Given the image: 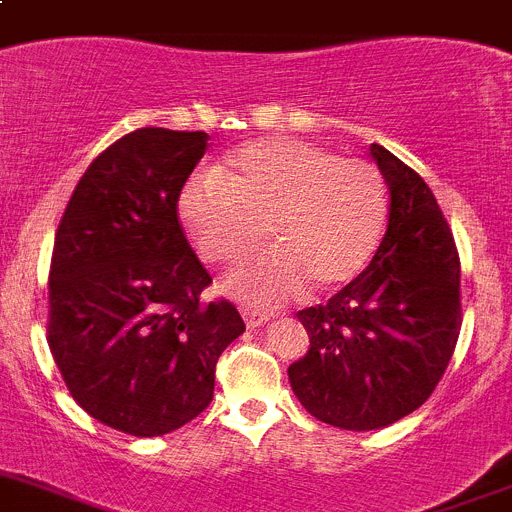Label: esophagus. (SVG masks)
I'll return each instance as SVG.
<instances>
[{"mask_svg":"<svg viewBox=\"0 0 512 512\" xmlns=\"http://www.w3.org/2000/svg\"><path fill=\"white\" fill-rule=\"evenodd\" d=\"M241 314H243V320H246V325L251 327H261L266 325V320H269V314L266 312H259V309H251V307H241Z\"/></svg>","mask_w":512,"mask_h":512,"instance_id":"obj_1","label":"esophagus"}]
</instances>
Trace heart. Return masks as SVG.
<instances>
[{
  "label": "heart",
  "mask_w": 512,
  "mask_h": 512,
  "mask_svg": "<svg viewBox=\"0 0 512 512\" xmlns=\"http://www.w3.org/2000/svg\"><path fill=\"white\" fill-rule=\"evenodd\" d=\"M177 213L208 264H236L264 238L269 253L238 266L223 287L253 304L335 292L358 279L381 246L388 190L373 162L342 159L297 139H259L225 170L192 177Z\"/></svg>",
  "instance_id": "heart-1"
}]
</instances>
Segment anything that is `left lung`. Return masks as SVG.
I'll use <instances>...</instances> for the list:
<instances>
[{"label":"left lung","instance_id":"8db88e82","mask_svg":"<svg viewBox=\"0 0 512 512\" xmlns=\"http://www.w3.org/2000/svg\"><path fill=\"white\" fill-rule=\"evenodd\" d=\"M388 185V228L368 269L325 304L297 312L309 335L289 365L314 419L350 431L409 416L442 381L462 327L459 253L419 172L370 144Z\"/></svg>","mask_w":512,"mask_h":512}]
</instances>
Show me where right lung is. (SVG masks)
<instances>
[{"label": "right lung", "instance_id": "obj_1", "mask_svg": "<svg viewBox=\"0 0 512 512\" xmlns=\"http://www.w3.org/2000/svg\"><path fill=\"white\" fill-rule=\"evenodd\" d=\"M205 131L147 126L83 172L50 261L48 342L70 396L131 437H162L208 409L215 363L243 330L187 243L177 200Z\"/></svg>", "mask_w": 512, "mask_h": 512}]
</instances>
